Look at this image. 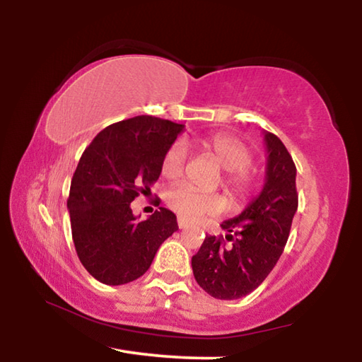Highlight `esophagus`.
I'll list each match as a JSON object with an SVG mask.
<instances>
[{
  "instance_id": "1",
  "label": "esophagus",
  "mask_w": 362,
  "mask_h": 362,
  "mask_svg": "<svg viewBox=\"0 0 362 362\" xmlns=\"http://www.w3.org/2000/svg\"><path fill=\"white\" fill-rule=\"evenodd\" d=\"M177 225H179V228H180V230H185V228H188V226H189L187 220H185V218H182V217L177 218Z\"/></svg>"
}]
</instances>
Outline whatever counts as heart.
I'll use <instances>...</instances> for the list:
<instances>
[{
	"label": "heart",
	"mask_w": 362,
	"mask_h": 362,
	"mask_svg": "<svg viewBox=\"0 0 362 362\" xmlns=\"http://www.w3.org/2000/svg\"><path fill=\"white\" fill-rule=\"evenodd\" d=\"M199 145L214 156V159L225 169L223 187L233 198L243 199L252 188L254 177L249 170L252 164V150L243 140L218 134L204 137ZM188 159V146L183 140H175L164 153L161 161V173L166 179H179L183 174ZM166 203L175 214L185 220H196L203 216H216L222 212L225 203L222 196L216 193H203L187 183L174 185L166 193Z\"/></svg>",
	"instance_id": "b5f03b06"
}]
</instances>
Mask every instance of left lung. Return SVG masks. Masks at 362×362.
Returning a JSON list of instances; mask_svg holds the SVG:
<instances>
[{
    "instance_id": "1",
    "label": "left lung",
    "mask_w": 362,
    "mask_h": 362,
    "mask_svg": "<svg viewBox=\"0 0 362 362\" xmlns=\"http://www.w3.org/2000/svg\"><path fill=\"white\" fill-rule=\"evenodd\" d=\"M267 175L260 194L240 216L225 220L223 238L206 236L192 267L196 283L220 300H236L257 289L276 265L297 212V169L284 144L263 131Z\"/></svg>"
}]
</instances>
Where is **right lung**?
Wrapping results in <instances>:
<instances>
[{
	"label": "right lung",
	"instance_id": "1",
	"mask_svg": "<svg viewBox=\"0 0 362 362\" xmlns=\"http://www.w3.org/2000/svg\"><path fill=\"white\" fill-rule=\"evenodd\" d=\"M183 127L148 115L115 122L79 159L66 201L71 236L83 267L100 283L121 286L142 276L159 246L179 230L173 211L159 207L140 222L131 203L150 193L164 153Z\"/></svg>",
	"mask_w": 362,
	"mask_h": 362
}]
</instances>
